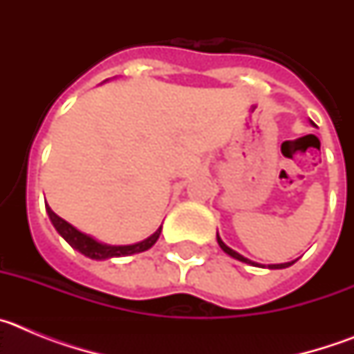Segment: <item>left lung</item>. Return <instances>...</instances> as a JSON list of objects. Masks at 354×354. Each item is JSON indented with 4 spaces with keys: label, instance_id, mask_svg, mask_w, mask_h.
<instances>
[{
    "label": "left lung",
    "instance_id": "left-lung-1",
    "mask_svg": "<svg viewBox=\"0 0 354 354\" xmlns=\"http://www.w3.org/2000/svg\"><path fill=\"white\" fill-rule=\"evenodd\" d=\"M216 239H218V245H220V248L223 250L225 253H227V255H230V257H234L236 259V261H241V262H246V264H252V266H261V264H257V262H253V261H250V259H246V257H243V255H241V253H237V252H234L232 248H228L227 245H225L223 241H221V237L218 236V234H216ZM294 262L296 261H290V262H283V264H270L268 266V268H270V270H283V268H289V266H292ZM261 268H264V266H261Z\"/></svg>",
    "mask_w": 354,
    "mask_h": 354
}]
</instances>
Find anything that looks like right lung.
Here are the masks:
<instances>
[{
  "label": "right lung",
  "instance_id": "obj_1",
  "mask_svg": "<svg viewBox=\"0 0 354 354\" xmlns=\"http://www.w3.org/2000/svg\"><path fill=\"white\" fill-rule=\"evenodd\" d=\"M46 211H48L49 220H51L53 227L56 228V232L60 234L72 248L83 253L84 257L93 259V261H106V259L127 257V255H133V253H142L149 250L150 246H154L156 241L159 239V234H161V227H159L152 236L140 241V243H134V245H106V243L93 239L88 234L77 230L76 227H72L68 221L62 220L60 216L53 212V209L48 204H46Z\"/></svg>",
  "mask_w": 354,
  "mask_h": 354
}]
</instances>
